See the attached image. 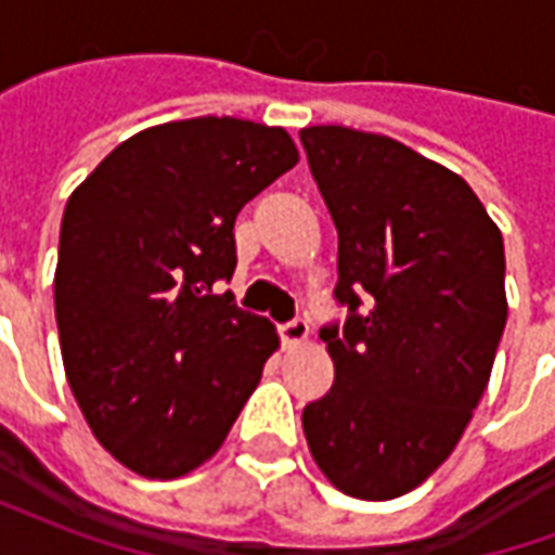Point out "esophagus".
Masks as SVG:
<instances>
[{"label": "esophagus", "instance_id": "34e87169", "mask_svg": "<svg viewBox=\"0 0 555 555\" xmlns=\"http://www.w3.org/2000/svg\"><path fill=\"white\" fill-rule=\"evenodd\" d=\"M279 336L285 341V348H297V345H302L309 338V324L302 318H294L288 324L279 326Z\"/></svg>", "mask_w": 555, "mask_h": 555}]
</instances>
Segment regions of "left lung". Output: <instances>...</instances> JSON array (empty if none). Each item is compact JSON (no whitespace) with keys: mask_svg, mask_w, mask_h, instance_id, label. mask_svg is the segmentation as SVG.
<instances>
[{"mask_svg":"<svg viewBox=\"0 0 555 555\" xmlns=\"http://www.w3.org/2000/svg\"><path fill=\"white\" fill-rule=\"evenodd\" d=\"M300 142L350 309L341 330H321L336 380L302 430L341 493L396 500L454 452L488 389L508 318L502 231L461 175L396 139L318 125Z\"/></svg>","mask_w":555,"mask_h":555,"instance_id":"1","label":"left lung"}]
</instances>
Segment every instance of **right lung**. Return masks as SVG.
<instances>
[{"label": "right lung", "mask_w": 555, "mask_h": 555, "mask_svg": "<svg viewBox=\"0 0 555 555\" xmlns=\"http://www.w3.org/2000/svg\"><path fill=\"white\" fill-rule=\"evenodd\" d=\"M285 127L229 115L147 127L70 193L55 324L91 434L137 476L181 478L219 452L279 350L229 282L234 219L297 166Z\"/></svg>", "instance_id": "1"}]
</instances>
